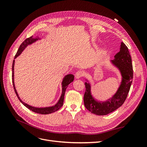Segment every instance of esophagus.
<instances>
[{"instance_id": "esophagus-1", "label": "esophagus", "mask_w": 147, "mask_h": 147, "mask_svg": "<svg viewBox=\"0 0 147 147\" xmlns=\"http://www.w3.org/2000/svg\"><path fill=\"white\" fill-rule=\"evenodd\" d=\"M83 76V72L82 71H78V72H77L76 74H75V78L77 79L82 77Z\"/></svg>"}]
</instances>
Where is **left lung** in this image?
Masks as SVG:
<instances>
[{
  "instance_id": "1",
  "label": "left lung",
  "mask_w": 147,
  "mask_h": 147,
  "mask_svg": "<svg viewBox=\"0 0 147 147\" xmlns=\"http://www.w3.org/2000/svg\"><path fill=\"white\" fill-rule=\"evenodd\" d=\"M112 63L118 68L122 76V81L118 91L112 98L105 102H99L93 98L91 92V86L85 82L86 90L84 94V104L87 110L94 115H106L121 107L130 90L133 79L132 59L129 51L123 42L121 43L120 51L114 56Z\"/></svg>"
}]
</instances>
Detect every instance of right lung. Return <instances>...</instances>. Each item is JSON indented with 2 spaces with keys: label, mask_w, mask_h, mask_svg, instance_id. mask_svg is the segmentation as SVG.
<instances>
[{
  "label": "right lung",
  "mask_w": 147,
  "mask_h": 147,
  "mask_svg": "<svg viewBox=\"0 0 147 147\" xmlns=\"http://www.w3.org/2000/svg\"><path fill=\"white\" fill-rule=\"evenodd\" d=\"M38 39H39V38H34L32 37V36H31L28 38H26L25 40L21 44V45L18 50L15 56V59L16 58V57L18 56L21 53H22L25 48L27 47L29 45H30L32 43L35 42L36 40H37ZM14 65H15V60H13V64H12V82H13V88H14V90L15 91L16 94L18 97V98L19 99V100H20V102L23 104L25 107H26L28 109H29V110H30L32 112L37 113H39V114H42V115H47V114H49V113H51L53 112H56L57 110H58L63 105V102H64V95H65V90L67 88L69 84L74 81V75L72 74H68L66 76H65V77L63 78V82H62V87H63V91H62V94L61 96L60 99L59 100V101L57 102V103L54 106L52 107H45V108H37V107H32L30 106L27 104L24 103V102L22 101L20 97L18 94V92L16 90V88L15 86V83H14Z\"/></svg>",
  "instance_id": "obj_1"
}]
</instances>
